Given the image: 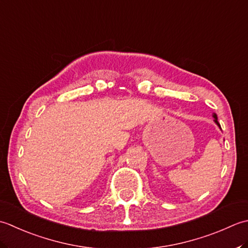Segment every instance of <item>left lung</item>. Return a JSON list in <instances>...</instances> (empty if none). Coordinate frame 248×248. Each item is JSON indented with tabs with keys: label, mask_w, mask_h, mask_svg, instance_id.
I'll return each instance as SVG.
<instances>
[{
	"label": "left lung",
	"mask_w": 248,
	"mask_h": 248,
	"mask_svg": "<svg viewBox=\"0 0 248 248\" xmlns=\"http://www.w3.org/2000/svg\"><path fill=\"white\" fill-rule=\"evenodd\" d=\"M213 117H214V119H215V120H214V121H215V123H216L217 125H218V126H219V127H220V125H219V123H218V121H217V115H216V114H214V115H213Z\"/></svg>",
	"instance_id": "left-lung-1"
}]
</instances>
